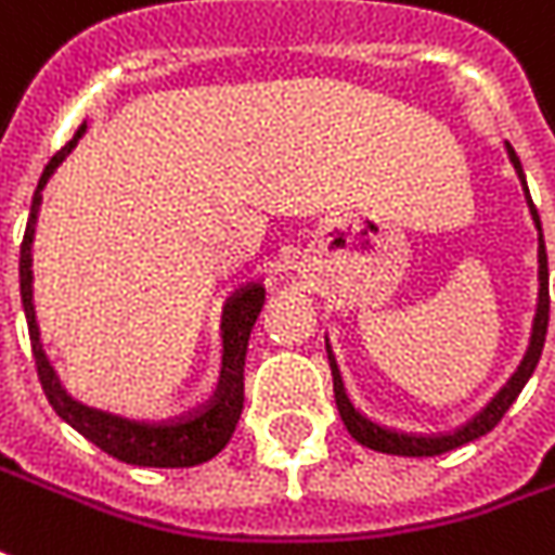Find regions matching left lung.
Here are the masks:
<instances>
[{
	"label": "left lung",
	"instance_id": "left-lung-1",
	"mask_svg": "<svg viewBox=\"0 0 555 555\" xmlns=\"http://www.w3.org/2000/svg\"><path fill=\"white\" fill-rule=\"evenodd\" d=\"M507 158L520 177L522 189H526V177H522V165L517 153L511 150V143H505ZM526 201H529V212H532L534 228H538V312H534L532 324V339H529V348H526V358L517 366V372L507 378V385L495 393L483 409H480L468 424H463L453 433H441V436H412V433H397V429H387V426L372 424L370 417L354 409V402L345 393L343 372L336 366V358H333L331 345H327V358H331V372H333V397H336V409H339V417L343 424L348 426V433L363 444V448H372V451L393 453V456H439V453H448L460 444H468V441L480 439L493 429L505 412L514 405V399L520 397V390L526 387V382L532 378L534 366L541 360V348H544V339H547V321H550V273H547V249H544V234H541V219H538V210H534L532 197H529V189H526Z\"/></svg>",
	"mask_w": 555,
	"mask_h": 555
}]
</instances>
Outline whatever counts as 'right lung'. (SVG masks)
<instances>
[{
  "label": "right lung",
  "mask_w": 555,
  "mask_h": 555,
  "mask_svg": "<svg viewBox=\"0 0 555 555\" xmlns=\"http://www.w3.org/2000/svg\"><path fill=\"white\" fill-rule=\"evenodd\" d=\"M83 129L87 126H80L75 138L48 162V168L38 180V189H35L33 210H29V222H26V234H23L21 243V297L26 324H29V339H33L38 382L44 387L53 412L60 414L65 424L75 426L83 439H89L95 448H102L104 453H111L116 460L129 463V466L189 468L197 466V463H207L234 436L240 412H243L246 348H249L251 327H255V321L261 315V306H264V288L258 282L243 285L224 306V354L219 390L212 393L210 402H204L201 409L183 414V417H173V421H131V417H119V414L89 409L83 402H77L60 385V375L53 372L48 354L41 348V339H38L33 306V237L35 222H38V207H41V189L48 185L53 170L60 168L62 158L75 150L77 138L83 134Z\"/></svg>",
  "instance_id": "obj_1"
}]
</instances>
